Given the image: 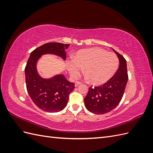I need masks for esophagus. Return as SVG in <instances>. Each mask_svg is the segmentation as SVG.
<instances>
[{"label": "esophagus", "mask_w": 153, "mask_h": 153, "mask_svg": "<svg viewBox=\"0 0 153 153\" xmlns=\"http://www.w3.org/2000/svg\"><path fill=\"white\" fill-rule=\"evenodd\" d=\"M82 83L80 82H76L75 83V85L76 87V86H78V85H80V84H81Z\"/></svg>", "instance_id": "34e87169"}]
</instances>
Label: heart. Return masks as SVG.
I'll use <instances>...</instances> for the list:
<instances>
[{"mask_svg": "<svg viewBox=\"0 0 153 153\" xmlns=\"http://www.w3.org/2000/svg\"><path fill=\"white\" fill-rule=\"evenodd\" d=\"M119 64V59L115 53L94 47L78 51L68 63V69L71 76L76 78L85 68L87 77L92 84L101 85L114 76Z\"/></svg>", "mask_w": 153, "mask_h": 153, "instance_id": "heart-1", "label": "heart"}]
</instances>
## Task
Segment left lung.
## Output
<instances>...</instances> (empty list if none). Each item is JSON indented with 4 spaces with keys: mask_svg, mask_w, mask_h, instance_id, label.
Wrapping results in <instances>:
<instances>
[{
    "mask_svg": "<svg viewBox=\"0 0 153 153\" xmlns=\"http://www.w3.org/2000/svg\"><path fill=\"white\" fill-rule=\"evenodd\" d=\"M119 60V67L114 76L105 84L89 87L84 98L85 108L95 114H104L119 104L128 80L126 59L112 48Z\"/></svg>",
    "mask_w": 153,
    "mask_h": 153,
    "instance_id": "obj_1",
    "label": "left lung"
}]
</instances>
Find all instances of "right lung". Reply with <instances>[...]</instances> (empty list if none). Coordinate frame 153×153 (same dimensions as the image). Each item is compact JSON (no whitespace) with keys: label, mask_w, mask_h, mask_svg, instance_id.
<instances>
[{"label":"right lung","mask_w":153,"mask_h":153,"mask_svg":"<svg viewBox=\"0 0 153 153\" xmlns=\"http://www.w3.org/2000/svg\"><path fill=\"white\" fill-rule=\"evenodd\" d=\"M69 44L48 43L31 52L25 68L27 90L34 104L47 112H57L66 107L69 95L75 89V84L69 82L62 74L50 78L41 77L37 70V63L45 54H53L66 58L65 50Z\"/></svg>","instance_id":"right-lung-1"}]
</instances>
